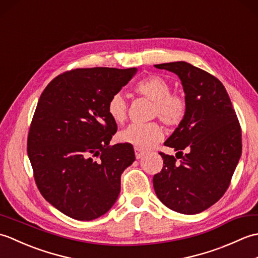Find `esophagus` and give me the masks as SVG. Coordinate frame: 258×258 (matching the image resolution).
<instances>
[{
  "label": "esophagus",
  "instance_id": "34e87169",
  "mask_svg": "<svg viewBox=\"0 0 258 258\" xmlns=\"http://www.w3.org/2000/svg\"><path fill=\"white\" fill-rule=\"evenodd\" d=\"M144 154H145V153H144L143 151H141V150L136 149V147H135V157L138 158V160H140V158L143 157V156H144Z\"/></svg>",
  "mask_w": 258,
  "mask_h": 258
}]
</instances>
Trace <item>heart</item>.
<instances>
[{"instance_id": "obj_1", "label": "heart", "mask_w": 258, "mask_h": 258, "mask_svg": "<svg viewBox=\"0 0 258 258\" xmlns=\"http://www.w3.org/2000/svg\"><path fill=\"white\" fill-rule=\"evenodd\" d=\"M134 90L154 101L153 116H157L168 126L182 123L187 109L185 98L176 93H171V85L162 76L156 74L146 76L135 84ZM127 107L126 98L120 93H115L107 103L109 116L117 124L126 119ZM163 128L157 123L132 124L118 135V140L139 150H149L163 139Z\"/></svg>"}]
</instances>
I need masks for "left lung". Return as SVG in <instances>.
<instances>
[{"mask_svg":"<svg viewBox=\"0 0 258 258\" xmlns=\"http://www.w3.org/2000/svg\"><path fill=\"white\" fill-rule=\"evenodd\" d=\"M176 74L187 109L182 123L164 145L177 151L163 157L153 177L155 193L171 210L193 215L221 199L242 155V131L225 87L215 76L187 62L154 65ZM185 154H182V151Z\"/></svg>","mask_w":258,"mask_h":258,"instance_id":"left-lung-1","label":"left lung"}]
</instances>
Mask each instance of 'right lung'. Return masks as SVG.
Masks as SVG:
<instances>
[{
  "label": "right lung",
  "mask_w": 258,
  "mask_h": 258,
  "mask_svg": "<svg viewBox=\"0 0 258 258\" xmlns=\"http://www.w3.org/2000/svg\"><path fill=\"white\" fill-rule=\"evenodd\" d=\"M136 68L76 69L56 76L38 100L27 155L43 197L65 215L92 221L111 210L133 146H109L117 125L107 103Z\"/></svg>",
  "instance_id": "add662e5"
}]
</instances>
